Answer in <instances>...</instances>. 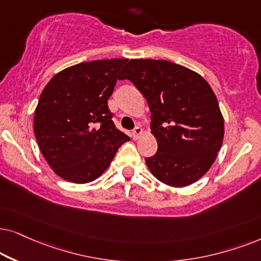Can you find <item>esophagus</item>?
<instances>
[{"instance_id": "obj_1", "label": "esophagus", "mask_w": 261, "mask_h": 261, "mask_svg": "<svg viewBox=\"0 0 261 261\" xmlns=\"http://www.w3.org/2000/svg\"><path fill=\"white\" fill-rule=\"evenodd\" d=\"M142 135V127L141 126H136L133 130V138L134 140H138V137H140Z\"/></svg>"}]
</instances>
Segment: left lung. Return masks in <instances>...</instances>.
<instances>
[{
	"label": "left lung",
	"mask_w": 261,
	"mask_h": 261,
	"mask_svg": "<svg viewBox=\"0 0 261 261\" xmlns=\"http://www.w3.org/2000/svg\"><path fill=\"white\" fill-rule=\"evenodd\" d=\"M120 80L147 99L158 151L145 158L152 175L166 185L196 182L213 165L223 142L224 121L205 80L168 61L131 60Z\"/></svg>",
	"instance_id": "obj_1"
}]
</instances>
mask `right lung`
Instances as JSON below:
<instances>
[{"instance_id": "1", "label": "right lung", "mask_w": 261, "mask_h": 261, "mask_svg": "<svg viewBox=\"0 0 261 261\" xmlns=\"http://www.w3.org/2000/svg\"><path fill=\"white\" fill-rule=\"evenodd\" d=\"M127 60L83 62L56 74L41 92L34 112V135L57 175L86 184L106 171L124 142L107 100Z\"/></svg>"}]
</instances>
